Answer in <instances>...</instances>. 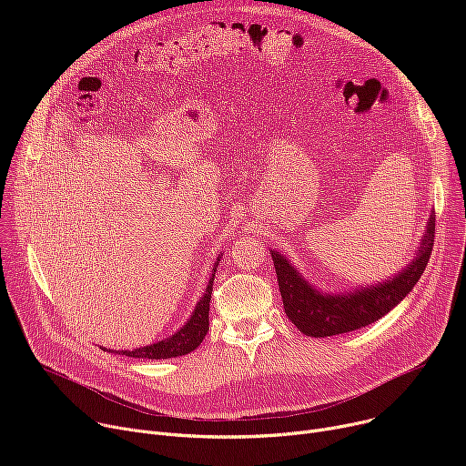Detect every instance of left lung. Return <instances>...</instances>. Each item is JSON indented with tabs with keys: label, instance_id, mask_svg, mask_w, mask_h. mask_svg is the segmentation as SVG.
<instances>
[{
	"label": "left lung",
	"instance_id": "8db88e82",
	"mask_svg": "<svg viewBox=\"0 0 466 466\" xmlns=\"http://www.w3.org/2000/svg\"><path fill=\"white\" fill-rule=\"evenodd\" d=\"M433 234L435 218L430 216L420 247L402 271L383 282L343 293L317 289L284 254L269 248L288 319L309 338L339 336L376 322L400 304L422 277L433 248Z\"/></svg>",
	"mask_w": 466,
	"mask_h": 466
}]
</instances>
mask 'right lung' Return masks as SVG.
<instances>
[{
  "instance_id": "obj_1",
  "label": "right lung",
  "mask_w": 466,
  "mask_h": 466,
  "mask_svg": "<svg viewBox=\"0 0 466 466\" xmlns=\"http://www.w3.org/2000/svg\"><path fill=\"white\" fill-rule=\"evenodd\" d=\"M221 256L223 254L218 256L208 286H207L203 297L198 299L195 309L191 311V317L184 322V326L180 329L175 331V334H171L169 338H166L162 341H157L153 345L140 347L135 350H110V349H103V347L101 349L106 352H116V354L119 352L128 358H144V360H169V358H178V356L193 352L198 345L203 343L205 336L208 334V324H210L208 311H210V300H212V286H214V277H216Z\"/></svg>"
}]
</instances>
